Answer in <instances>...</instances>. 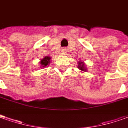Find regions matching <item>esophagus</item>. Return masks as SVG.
I'll return each mask as SVG.
<instances>
[{
    "label": "esophagus",
    "instance_id": "1",
    "mask_svg": "<svg viewBox=\"0 0 128 128\" xmlns=\"http://www.w3.org/2000/svg\"><path fill=\"white\" fill-rule=\"evenodd\" d=\"M66 48H63L62 49V52H64V53H66Z\"/></svg>",
    "mask_w": 128,
    "mask_h": 128
}]
</instances>
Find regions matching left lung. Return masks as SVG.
<instances>
[{
  "label": "left lung",
  "mask_w": 128,
  "mask_h": 128,
  "mask_svg": "<svg viewBox=\"0 0 128 128\" xmlns=\"http://www.w3.org/2000/svg\"><path fill=\"white\" fill-rule=\"evenodd\" d=\"M78 68H79L80 70H82V71H85V70H86L85 66H84V62H78Z\"/></svg>",
  "instance_id": "left-lung-1"
}]
</instances>
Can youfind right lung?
Returning <instances> with one entry per match:
<instances>
[{"mask_svg": "<svg viewBox=\"0 0 128 128\" xmlns=\"http://www.w3.org/2000/svg\"><path fill=\"white\" fill-rule=\"evenodd\" d=\"M50 62V58L49 56H46L43 58L42 60L40 61V64H41V67H46L48 66Z\"/></svg>", "mask_w": 128, "mask_h": 128, "instance_id": "add662e5", "label": "right lung"}]
</instances>
